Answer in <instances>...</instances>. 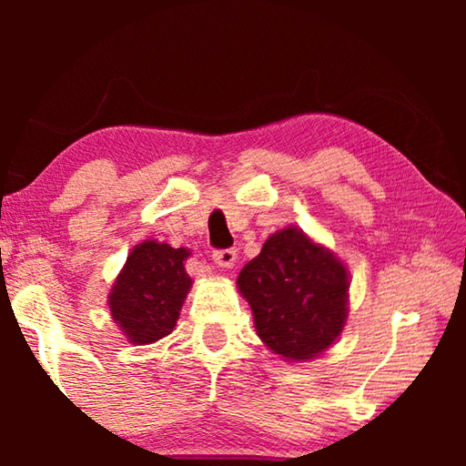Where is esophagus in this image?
Returning <instances> with one entry per match:
<instances>
[{
  "label": "esophagus",
  "instance_id": "34e87169",
  "mask_svg": "<svg viewBox=\"0 0 466 466\" xmlns=\"http://www.w3.org/2000/svg\"><path fill=\"white\" fill-rule=\"evenodd\" d=\"M211 258H214V263L218 267H222V269H230L236 263V250L234 248H218L211 252Z\"/></svg>",
  "mask_w": 466,
  "mask_h": 466
}]
</instances>
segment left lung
<instances>
[{"label": "left lung", "mask_w": 466, "mask_h": 466, "mask_svg": "<svg viewBox=\"0 0 466 466\" xmlns=\"http://www.w3.org/2000/svg\"><path fill=\"white\" fill-rule=\"evenodd\" d=\"M258 337L288 360L319 356L341 333L347 317L345 265L296 228L267 238L238 275Z\"/></svg>", "instance_id": "1"}]
</instances>
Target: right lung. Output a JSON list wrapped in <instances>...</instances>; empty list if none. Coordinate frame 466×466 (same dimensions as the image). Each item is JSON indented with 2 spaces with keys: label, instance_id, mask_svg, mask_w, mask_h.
Wrapping results in <instances>:
<instances>
[{
  "label": "right lung",
  "instance_id": "1",
  "mask_svg": "<svg viewBox=\"0 0 466 466\" xmlns=\"http://www.w3.org/2000/svg\"><path fill=\"white\" fill-rule=\"evenodd\" d=\"M187 257L188 250L156 240L131 250L108 296L110 314L129 341L147 345L172 333L191 288Z\"/></svg>",
  "mask_w": 466,
  "mask_h": 466
}]
</instances>
